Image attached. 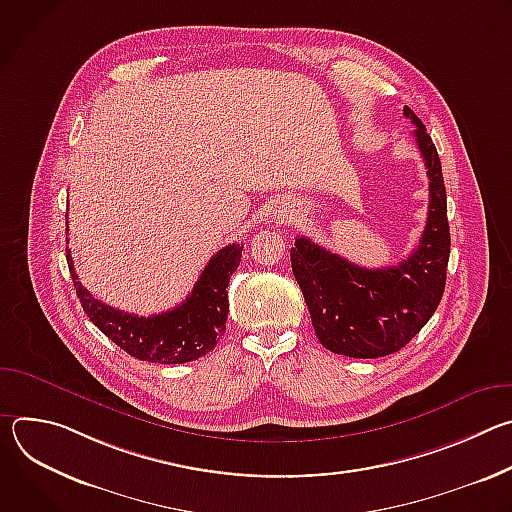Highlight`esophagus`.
<instances>
[{"mask_svg": "<svg viewBox=\"0 0 512 512\" xmlns=\"http://www.w3.org/2000/svg\"><path fill=\"white\" fill-rule=\"evenodd\" d=\"M283 216H285V210H283Z\"/></svg>", "mask_w": 512, "mask_h": 512, "instance_id": "34e87169", "label": "esophagus"}]
</instances>
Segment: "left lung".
<instances>
[{
	"instance_id": "left-lung-1",
	"label": "left lung",
	"mask_w": 512,
	"mask_h": 512,
	"mask_svg": "<svg viewBox=\"0 0 512 512\" xmlns=\"http://www.w3.org/2000/svg\"><path fill=\"white\" fill-rule=\"evenodd\" d=\"M403 115L429 178V210L413 253L393 267H358L308 237L291 247V269L302 287L318 340L334 354L379 358L401 350L440 306L450 259L448 202L440 156L421 119Z\"/></svg>"
}]
</instances>
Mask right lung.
I'll return each mask as SVG.
<instances>
[{
	"label": "right lung",
	"instance_id": "right-lung-1",
	"mask_svg": "<svg viewBox=\"0 0 512 512\" xmlns=\"http://www.w3.org/2000/svg\"><path fill=\"white\" fill-rule=\"evenodd\" d=\"M241 251L243 243L216 251L198 277L192 294L174 310L156 316L127 314L95 300L81 285L68 247L66 263L85 314L109 340L137 360L182 364L208 354L225 334L229 314L227 287L241 263Z\"/></svg>",
	"mask_w": 512,
	"mask_h": 512
}]
</instances>
